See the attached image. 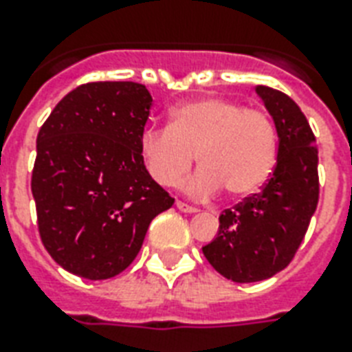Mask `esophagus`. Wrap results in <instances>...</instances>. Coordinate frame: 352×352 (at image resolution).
<instances>
[{
  "instance_id": "esophagus-1",
  "label": "esophagus",
  "mask_w": 352,
  "mask_h": 352,
  "mask_svg": "<svg viewBox=\"0 0 352 352\" xmlns=\"http://www.w3.org/2000/svg\"><path fill=\"white\" fill-rule=\"evenodd\" d=\"M175 206L181 210V212H186V214H195V212H197V208H195V206H192V204L182 203V201H177Z\"/></svg>"
}]
</instances>
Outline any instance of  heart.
<instances>
[{"label":"heart","instance_id":"heart-1","mask_svg":"<svg viewBox=\"0 0 352 352\" xmlns=\"http://www.w3.org/2000/svg\"><path fill=\"white\" fill-rule=\"evenodd\" d=\"M138 151L160 186H173L197 155L201 170L186 182L188 193L210 197L225 188L228 197H246L272 175L278 133L261 109L204 96L173 107L168 127L144 129Z\"/></svg>","mask_w":352,"mask_h":352}]
</instances>
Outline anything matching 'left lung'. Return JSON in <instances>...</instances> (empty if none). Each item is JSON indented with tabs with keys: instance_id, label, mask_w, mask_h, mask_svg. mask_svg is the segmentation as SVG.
I'll use <instances>...</instances> for the list:
<instances>
[{
	"instance_id": "obj_1",
	"label": "left lung",
	"mask_w": 352,
	"mask_h": 352,
	"mask_svg": "<svg viewBox=\"0 0 352 352\" xmlns=\"http://www.w3.org/2000/svg\"><path fill=\"white\" fill-rule=\"evenodd\" d=\"M278 131V162L259 193L219 215V232L203 246L212 267L235 283L281 272L296 256L320 199L318 148L305 115L281 91L257 85Z\"/></svg>"
}]
</instances>
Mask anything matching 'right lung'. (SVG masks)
Returning a JSON list of instances; mask_svg holds the SVG:
<instances>
[{"label": "right lung", "instance_id": "add662e5", "mask_svg": "<svg viewBox=\"0 0 352 352\" xmlns=\"http://www.w3.org/2000/svg\"><path fill=\"white\" fill-rule=\"evenodd\" d=\"M151 102L142 84L89 82L63 96L40 127L30 181L38 232L74 276L126 270L149 223L175 203L138 151Z\"/></svg>", "mask_w": 352, "mask_h": 352}]
</instances>
